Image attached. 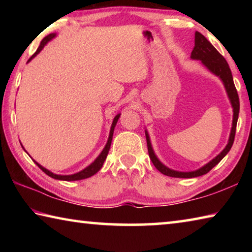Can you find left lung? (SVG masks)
I'll list each match as a JSON object with an SVG mask.
<instances>
[{"mask_svg":"<svg viewBox=\"0 0 252 252\" xmlns=\"http://www.w3.org/2000/svg\"><path fill=\"white\" fill-rule=\"evenodd\" d=\"M190 58L192 60H198V61L201 62V64L203 66H206L212 74L218 76V78L222 81L225 92H227V95L229 97V101L230 103H231L232 111H233L232 126H231V130H230L228 143L223 150L221 151L216 158H213L211 161H209L207 164H204L203 167L194 170V171H188V172L177 171V170L170 169L158 159L155 151H153L150 136H149L148 131L146 130L148 152L152 163L155 164V167L159 170L161 173H163L164 176L172 177V178H195V177L203 176V174H206L210 171L213 167H216V165L218 164L225 156H227V153L230 151V149H231L234 141V134H236V126H237L238 117H239V109H240L238 92L236 90V87H234L231 70H230L227 61H225V59L222 57V55L216 50L215 46H213L201 33L195 32L194 34V48L192 50V52H191Z\"/></svg>","mask_w":252,"mask_h":252,"instance_id":"left-lung-1","label":"left lung"}]
</instances>
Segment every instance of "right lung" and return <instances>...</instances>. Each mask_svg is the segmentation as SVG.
Returning <instances> with one entry per match:
<instances>
[{
    "label": "right lung",
    "instance_id": "add662e5",
    "mask_svg": "<svg viewBox=\"0 0 252 252\" xmlns=\"http://www.w3.org/2000/svg\"><path fill=\"white\" fill-rule=\"evenodd\" d=\"M55 36H57V33H51V34H49L48 36H45L44 39L42 40L40 46H39V48H37V50H36V52L34 53V54L32 55V57L29 59L28 62H30L32 59L35 58L36 55L39 54L42 50H43L44 46H45L46 44H48V42H50L51 40H53ZM120 116H121V113H118L117 116L114 117V119H113L112 125H111V129H110V133H109L108 141H106V144H105V147L103 148V150L101 151L100 155L96 157V159H95L94 161H93L91 164H89L87 168H84L83 170H81V171L76 172V173H73V174H57V173L51 172L50 170H48L46 168L42 167V165H41L40 163H37V162H36L35 160H33V159H32V160L34 161V163H35V164L37 165V167H39V168L42 170V171L48 174L49 177L53 178V179H57V180H63V181H78V180H83V179H87V178H90V177H92V176H94V174L102 168V165H103L104 161H105V159H106V157H108V153H109L110 147H111V142H112V138H113L114 127H116V125H117V122H118V120H119V118H120ZM21 146H22V144H21ZM22 148H23V146H22ZM24 151H25V149H24ZM25 152H27V151H25ZM27 153H28V152H27ZM28 155H29V153H28ZM29 156H30V155H29Z\"/></svg>",
    "mask_w": 252,
    "mask_h": 252
}]
</instances>
